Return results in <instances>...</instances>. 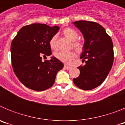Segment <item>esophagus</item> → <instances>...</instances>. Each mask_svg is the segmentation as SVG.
<instances>
[{"mask_svg": "<svg viewBox=\"0 0 125 125\" xmlns=\"http://www.w3.org/2000/svg\"><path fill=\"white\" fill-rule=\"evenodd\" d=\"M64 67L65 69H68V70H69V69H70L71 68V67H70V66H68V65H66V64H65L64 66Z\"/></svg>", "mask_w": 125, "mask_h": 125, "instance_id": "obj_1", "label": "esophagus"}]
</instances>
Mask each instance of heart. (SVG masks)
<instances>
[{
	"instance_id": "b5f03b06",
	"label": "heart",
	"mask_w": 125,
	"mask_h": 125,
	"mask_svg": "<svg viewBox=\"0 0 125 125\" xmlns=\"http://www.w3.org/2000/svg\"><path fill=\"white\" fill-rule=\"evenodd\" d=\"M62 33L68 39L71 41H74L73 47L78 52H80L83 51L84 48V43L79 41H76L78 37V32L73 29L71 27H67L64 29L62 31ZM49 45L52 49H56L57 48V44H56V36H54L51 38L49 41ZM55 57L58 60L63 62L64 63L69 64L71 62L76 58V54L74 51H61L57 52L55 53Z\"/></svg>"
}]
</instances>
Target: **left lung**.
Here are the masks:
<instances>
[{"instance_id":"left-lung-1","label":"left lung","mask_w":125,"mask_h":125,"mask_svg":"<svg viewBox=\"0 0 125 125\" xmlns=\"http://www.w3.org/2000/svg\"><path fill=\"white\" fill-rule=\"evenodd\" d=\"M73 24L81 32L84 39L80 58L85 64L78 67L79 77L74 78L76 86L84 90L96 88L105 80L114 60L111 37L101 25L94 22L79 21Z\"/></svg>"}]
</instances>
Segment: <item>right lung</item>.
<instances>
[{"mask_svg":"<svg viewBox=\"0 0 125 125\" xmlns=\"http://www.w3.org/2000/svg\"><path fill=\"white\" fill-rule=\"evenodd\" d=\"M59 30L44 24L25 25L19 31L11 43L13 70L25 87L41 91L54 84L57 72L63 63L54 56L42 61V56L51 55L49 41Z\"/></svg>","mask_w":125,"mask_h":125,"instance_id":"add662e5","label":"right lung"}]
</instances>
